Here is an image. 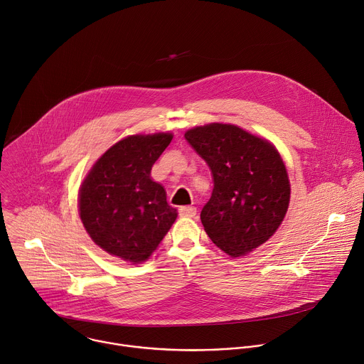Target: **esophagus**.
<instances>
[{
    "label": "esophagus",
    "instance_id": "esophagus-1",
    "mask_svg": "<svg viewBox=\"0 0 364 364\" xmlns=\"http://www.w3.org/2000/svg\"><path fill=\"white\" fill-rule=\"evenodd\" d=\"M197 213V209L194 205H181L178 209V215L181 218H194Z\"/></svg>",
    "mask_w": 364,
    "mask_h": 364
}]
</instances>
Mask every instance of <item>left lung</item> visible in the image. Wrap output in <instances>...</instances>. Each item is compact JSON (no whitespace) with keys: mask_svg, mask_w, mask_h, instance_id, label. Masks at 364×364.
<instances>
[{"mask_svg":"<svg viewBox=\"0 0 364 364\" xmlns=\"http://www.w3.org/2000/svg\"><path fill=\"white\" fill-rule=\"evenodd\" d=\"M184 138L213 176L212 197L200 213L212 242L232 257L265 243L282 223L291 196L277 148L230 124L196 127Z\"/></svg>","mask_w":364,"mask_h":364,"instance_id":"left-lung-1","label":"left lung"}]
</instances>
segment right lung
<instances>
[{"label": "right lung", "instance_id": "add662e5", "mask_svg": "<svg viewBox=\"0 0 364 364\" xmlns=\"http://www.w3.org/2000/svg\"><path fill=\"white\" fill-rule=\"evenodd\" d=\"M173 134L131 135L95 163L79 190L80 220L92 240L128 262H144L177 218L151 168Z\"/></svg>", "mask_w": 364, "mask_h": 364}]
</instances>
